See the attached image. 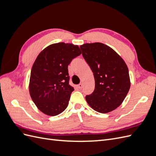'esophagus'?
Masks as SVG:
<instances>
[{"instance_id": "34e87169", "label": "esophagus", "mask_w": 156, "mask_h": 156, "mask_svg": "<svg viewBox=\"0 0 156 156\" xmlns=\"http://www.w3.org/2000/svg\"><path fill=\"white\" fill-rule=\"evenodd\" d=\"M83 87V84L82 83H79V84H78V85H77V88H79V89H81Z\"/></svg>"}]
</instances>
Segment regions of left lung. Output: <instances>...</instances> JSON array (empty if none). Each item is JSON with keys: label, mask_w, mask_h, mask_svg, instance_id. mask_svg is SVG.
I'll use <instances>...</instances> for the list:
<instances>
[{"label": "left lung", "mask_w": 156, "mask_h": 156, "mask_svg": "<svg viewBox=\"0 0 156 156\" xmlns=\"http://www.w3.org/2000/svg\"><path fill=\"white\" fill-rule=\"evenodd\" d=\"M80 48L95 79L94 92L85 97L87 103L101 113L115 110L124 100L130 88L127 65L114 50L103 44H84Z\"/></svg>", "instance_id": "1"}]
</instances>
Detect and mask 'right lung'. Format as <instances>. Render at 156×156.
Wrapping results in <instances>:
<instances>
[{
  "label": "right lung",
  "mask_w": 156,
  "mask_h": 156,
  "mask_svg": "<svg viewBox=\"0 0 156 156\" xmlns=\"http://www.w3.org/2000/svg\"><path fill=\"white\" fill-rule=\"evenodd\" d=\"M81 54L78 45L60 42L47 47L37 56L31 70L29 91L44 114L56 116L67 108L74 90L69 84L68 65Z\"/></svg>",
  "instance_id": "1"
}]
</instances>
